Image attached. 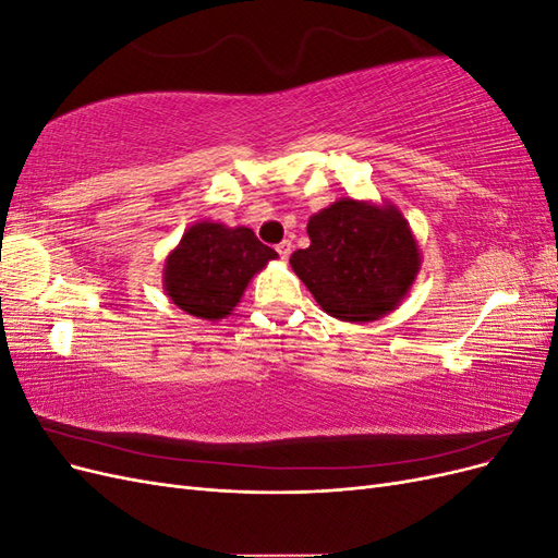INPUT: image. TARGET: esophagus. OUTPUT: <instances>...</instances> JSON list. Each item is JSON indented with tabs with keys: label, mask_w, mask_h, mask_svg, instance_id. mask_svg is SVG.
Instances as JSON below:
<instances>
[{
	"label": "esophagus",
	"mask_w": 558,
	"mask_h": 558,
	"mask_svg": "<svg viewBox=\"0 0 558 558\" xmlns=\"http://www.w3.org/2000/svg\"><path fill=\"white\" fill-rule=\"evenodd\" d=\"M277 251H279V256H281V258H289L291 253H293V244H291V240H283L281 244H277Z\"/></svg>",
	"instance_id": "34e87169"
}]
</instances>
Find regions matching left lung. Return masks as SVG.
<instances>
[{
    "label": "left lung",
    "instance_id": "obj_1",
    "mask_svg": "<svg viewBox=\"0 0 558 558\" xmlns=\"http://www.w3.org/2000/svg\"><path fill=\"white\" fill-rule=\"evenodd\" d=\"M307 234L312 244L293 253L291 267L326 314L367 324L412 289L421 253L393 205L342 197L310 218Z\"/></svg>",
    "mask_w": 558,
    "mask_h": 558
}]
</instances>
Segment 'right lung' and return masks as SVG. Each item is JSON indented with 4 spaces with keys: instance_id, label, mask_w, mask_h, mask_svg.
I'll list each match as a JSON object with an SVG mask.
<instances>
[{
    "instance_id": "right-lung-1",
    "label": "right lung",
    "mask_w": 558,
    "mask_h": 558,
    "mask_svg": "<svg viewBox=\"0 0 558 558\" xmlns=\"http://www.w3.org/2000/svg\"><path fill=\"white\" fill-rule=\"evenodd\" d=\"M251 228H228L199 221L183 232L179 246L165 260V291L185 314L226 318L244 295L253 275L275 260Z\"/></svg>"
}]
</instances>
